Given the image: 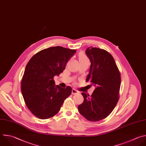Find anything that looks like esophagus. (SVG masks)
Wrapping results in <instances>:
<instances>
[{"mask_svg": "<svg viewBox=\"0 0 146 146\" xmlns=\"http://www.w3.org/2000/svg\"><path fill=\"white\" fill-rule=\"evenodd\" d=\"M78 93H79V92H78V91H77V90H76V89H72V94H78Z\"/></svg>", "mask_w": 146, "mask_h": 146, "instance_id": "obj_1", "label": "esophagus"}]
</instances>
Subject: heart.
<instances>
[{"label":"heart","instance_id":"b5f03b06","mask_svg":"<svg viewBox=\"0 0 146 146\" xmlns=\"http://www.w3.org/2000/svg\"><path fill=\"white\" fill-rule=\"evenodd\" d=\"M78 60H79V61H80V64L89 62V59L87 57V56L82 52H81V53H79V54H78Z\"/></svg>","mask_w":146,"mask_h":146}]
</instances>
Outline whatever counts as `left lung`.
<instances>
[{
    "label": "left lung",
    "mask_w": 146,
    "mask_h": 146,
    "mask_svg": "<svg viewBox=\"0 0 146 146\" xmlns=\"http://www.w3.org/2000/svg\"><path fill=\"white\" fill-rule=\"evenodd\" d=\"M85 53L91 62L86 82H90L95 89L91 96L82 93L84 102L78 109L88 120L98 121L106 118L116 107L121 76L114 58L107 51L90 47Z\"/></svg>",
    "instance_id": "1"
}]
</instances>
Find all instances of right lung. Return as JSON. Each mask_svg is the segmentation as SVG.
<instances>
[{"label": "right lung", "mask_w": 146, "mask_h": 146, "mask_svg": "<svg viewBox=\"0 0 146 146\" xmlns=\"http://www.w3.org/2000/svg\"><path fill=\"white\" fill-rule=\"evenodd\" d=\"M76 52L61 46L51 47L36 53L27 63L21 91L27 107L36 117L47 119L54 116L71 94V87L56 86L53 78L64 71Z\"/></svg>", "instance_id": "1"}]
</instances>
